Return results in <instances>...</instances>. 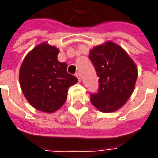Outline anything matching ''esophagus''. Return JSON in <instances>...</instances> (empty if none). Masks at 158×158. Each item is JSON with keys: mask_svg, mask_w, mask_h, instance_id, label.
Here are the masks:
<instances>
[{"mask_svg": "<svg viewBox=\"0 0 158 158\" xmlns=\"http://www.w3.org/2000/svg\"><path fill=\"white\" fill-rule=\"evenodd\" d=\"M76 77H77L78 80L80 82V81H81V76H80V74H79V73H76Z\"/></svg>", "mask_w": 158, "mask_h": 158, "instance_id": "obj_1", "label": "esophagus"}]
</instances>
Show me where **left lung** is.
Instances as JSON below:
<instances>
[{"label": "left lung", "instance_id": "obj_1", "mask_svg": "<svg viewBox=\"0 0 158 158\" xmlns=\"http://www.w3.org/2000/svg\"><path fill=\"white\" fill-rule=\"evenodd\" d=\"M89 59L99 77L98 93L91 102L102 112L120 109L131 96L138 78V67L119 45L106 41L90 50Z\"/></svg>", "mask_w": 158, "mask_h": 158}]
</instances>
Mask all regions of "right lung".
<instances>
[{
  "instance_id": "add662e5",
  "label": "right lung",
  "mask_w": 158,
  "mask_h": 158,
  "mask_svg": "<svg viewBox=\"0 0 158 158\" xmlns=\"http://www.w3.org/2000/svg\"><path fill=\"white\" fill-rule=\"evenodd\" d=\"M60 50L42 42L30 51L20 65L19 79L21 91L35 109L52 113L67 98V91L78 82L66 71V63L58 60Z\"/></svg>"
}]
</instances>
